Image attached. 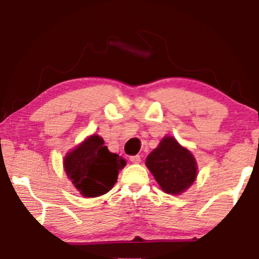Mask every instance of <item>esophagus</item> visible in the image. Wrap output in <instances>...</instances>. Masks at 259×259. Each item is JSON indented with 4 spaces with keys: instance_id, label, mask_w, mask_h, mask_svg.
<instances>
[{
    "instance_id": "1",
    "label": "esophagus",
    "mask_w": 259,
    "mask_h": 259,
    "mask_svg": "<svg viewBox=\"0 0 259 259\" xmlns=\"http://www.w3.org/2000/svg\"><path fill=\"white\" fill-rule=\"evenodd\" d=\"M130 160L132 161L133 164H139L141 158H140V155H132V157H130Z\"/></svg>"
}]
</instances>
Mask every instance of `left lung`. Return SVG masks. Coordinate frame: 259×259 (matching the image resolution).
<instances>
[{
	"mask_svg": "<svg viewBox=\"0 0 259 259\" xmlns=\"http://www.w3.org/2000/svg\"><path fill=\"white\" fill-rule=\"evenodd\" d=\"M146 166L161 190L168 194L185 192L196 180L198 169L192 153L173 137H165L148 154Z\"/></svg>",
	"mask_w": 259,
	"mask_h": 259,
	"instance_id": "8db88e82",
	"label": "left lung"
}]
</instances>
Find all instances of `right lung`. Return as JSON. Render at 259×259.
I'll use <instances>...</instances> for the list:
<instances>
[{
	"instance_id": "1",
	"label": "right lung",
	"mask_w": 259,
	"mask_h": 259,
	"mask_svg": "<svg viewBox=\"0 0 259 259\" xmlns=\"http://www.w3.org/2000/svg\"><path fill=\"white\" fill-rule=\"evenodd\" d=\"M104 143L102 138L93 134L65 157L66 175L83 197L107 193L116 183L119 171L126 165V161L109 152Z\"/></svg>"
}]
</instances>
